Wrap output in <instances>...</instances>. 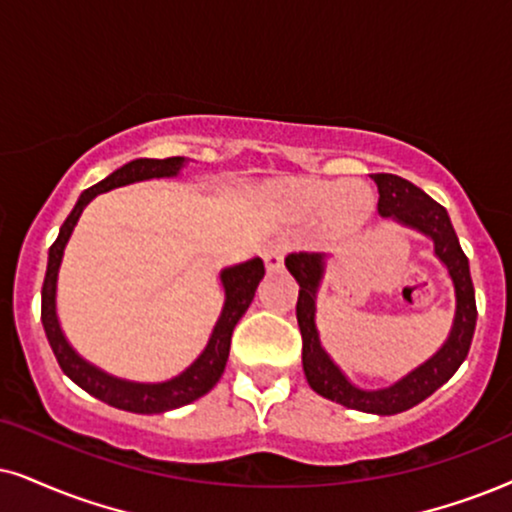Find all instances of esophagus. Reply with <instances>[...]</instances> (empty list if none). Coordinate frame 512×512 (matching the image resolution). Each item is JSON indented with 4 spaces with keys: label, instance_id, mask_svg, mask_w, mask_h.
Segmentation results:
<instances>
[{
    "label": "esophagus",
    "instance_id": "esophagus-1",
    "mask_svg": "<svg viewBox=\"0 0 512 512\" xmlns=\"http://www.w3.org/2000/svg\"><path fill=\"white\" fill-rule=\"evenodd\" d=\"M283 255H286V248H283L281 243L264 245L262 257H264V264H267V271H281L283 269Z\"/></svg>",
    "mask_w": 512,
    "mask_h": 512
}]
</instances>
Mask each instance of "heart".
<instances>
[{
    "label": "heart",
    "instance_id": "1",
    "mask_svg": "<svg viewBox=\"0 0 512 512\" xmlns=\"http://www.w3.org/2000/svg\"><path fill=\"white\" fill-rule=\"evenodd\" d=\"M286 203L300 219L328 217V231L333 236H345L368 222L373 193L359 181H307L288 191Z\"/></svg>",
    "mask_w": 512,
    "mask_h": 512
}]
</instances>
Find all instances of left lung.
Returning <instances> with one entry per match:
<instances>
[{
    "instance_id": "obj_1",
    "label": "left lung",
    "mask_w": 512,
    "mask_h": 512,
    "mask_svg": "<svg viewBox=\"0 0 512 512\" xmlns=\"http://www.w3.org/2000/svg\"><path fill=\"white\" fill-rule=\"evenodd\" d=\"M373 181L378 184L380 193V217L428 236L435 248V257L444 264L446 274L454 283V321H451L449 335L442 347L428 361H423L390 387L364 390V387L354 385L331 359V354L323 349L319 328H316V300H319V290L331 257L323 252H297V255L286 257V267L300 283L297 323H300L302 333V368L309 387L321 397L347 406V409L375 413V416H394V413L409 411L423 399H428L458 371V366L468 357L472 335H475L477 307L468 257L458 243L449 212L423 189L397 174H373Z\"/></svg>"
}]
</instances>
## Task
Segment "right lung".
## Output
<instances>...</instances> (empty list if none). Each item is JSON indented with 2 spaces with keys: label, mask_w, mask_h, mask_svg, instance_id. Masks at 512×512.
<instances>
[{
  "label": "right lung",
  "mask_w": 512,
  "mask_h": 512,
  "mask_svg": "<svg viewBox=\"0 0 512 512\" xmlns=\"http://www.w3.org/2000/svg\"><path fill=\"white\" fill-rule=\"evenodd\" d=\"M186 165V158H137L132 163L122 165L120 170L108 174L92 189H87L77 198L73 212H70L66 222H63L61 231L54 245L49 248V262H47V276H44L42 286V326L47 333V340L54 357L61 366V371L80 385L84 392L92 397L106 401V404L115 406V409L132 411V413H165L179 406L191 404L203 394H208L217 380L222 378L226 359H229L231 347V333H234L236 323L241 316L248 312L255 290L264 278V262L260 257H252L248 262L234 264V267H224L219 271V283L224 290V304L219 319L212 328L208 345L203 352L193 359L191 366H186L179 375H174L163 383H137V380H125L118 375H111L101 371L99 366L89 364L82 359L70 345L66 333H63L61 321H58L56 312V288H58V269H61L63 252L73 236L77 219L82 217V210L87 208L99 193L120 189V186L137 184V181L148 179H174L181 174V167Z\"/></svg>",
  "instance_id": "add662e5"
}]
</instances>
